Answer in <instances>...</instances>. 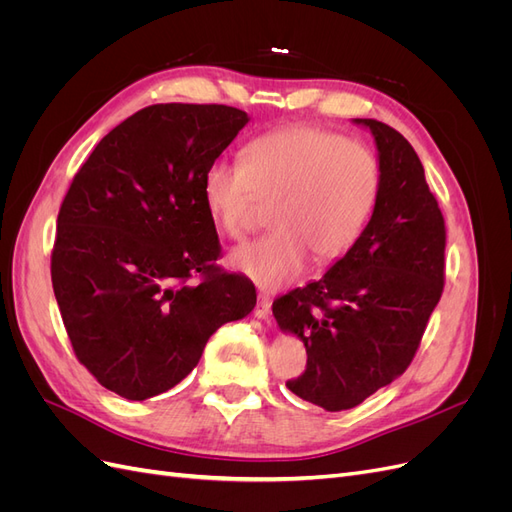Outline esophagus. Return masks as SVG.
<instances>
[{"mask_svg": "<svg viewBox=\"0 0 512 512\" xmlns=\"http://www.w3.org/2000/svg\"><path fill=\"white\" fill-rule=\"evenodd\" d=\"M254 316L260 320H269L271 316V299L269 294H258V303L254 307Z\"/></svg>", "mask_w": 512, "mask_h": 512, "instance_id": "obj_1", "label": "esophagus"}]
</instances>
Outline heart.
Masks as SVG:
<instances>
[{
  "label": "heart",
  "mask_w": 512,
  "mask_h": 512,
  "mask_svg": "<svg viewBox=\"0 0 512 512\" xmlns=\"http://www.w3.org/2000/svg\"><path fill=\"white\" fill-rule=\"evenodd\" d=\"M380 166L365 145L314 126L258 136L243 160L218 158L203 175V196L228 237L254 226L258 198L274 200L271 235L237 247L232 267L256 286L299 280L309 254L322 265L346 256L376 209Z\"/></svg>",
  "instance_id": "heart-1"
}]
</instances>
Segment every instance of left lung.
<instances>
[{"mask_svg": "<svg viewBox=\"0 0 512 512\" xmlns=\"http://www.w3.org/2000/svg\"><path fill=\"white\" fill-rule=\"evenodd\" d=\"M380 194L352 250L318 282L273 303L284 333L307 350L305 374L288 389L329 412L350 410L412 363L444 288L446 230L412 145L376 119Z\"/></svg>", "mask_w": 512, "mask_h": 512, "instance_id": "obj_1", "label": "left lung"}]
</instances>
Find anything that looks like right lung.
<instances>
[{"label":"right lung","instance_id":"1","mask_svg":"<svg viewBox=\"0 0 512 512\" xmlns=\"http://www.w3.org/2000/svg\"><path fill=\"white\" fill-rule=\"evenodd\" d=\"M247 121L224 104H153L74 175L51 280L76 359L104 389L132 401L166 393L222 324L254 309V286L215 267L220 239L203 196L207 166Z\"/></svg>","mask_w":512,"mask_h":512}]
</instances>
